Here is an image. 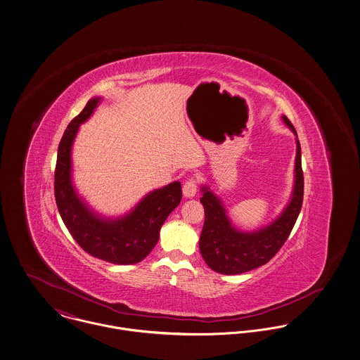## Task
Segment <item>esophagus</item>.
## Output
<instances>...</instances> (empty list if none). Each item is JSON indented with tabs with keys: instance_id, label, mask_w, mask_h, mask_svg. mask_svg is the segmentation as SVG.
Masks as SVG:
<instances>
[{
	"instance_id": "1",
	"label": "esophagus",
	"mask_w": 360,
	"mask_h": 360,
	"mask_svg": "<svg viewBox=\"0 0 360 360\" xmlns=\"http://www.w3.org/2000/svg\"><path fill=\"white\" fill-rule=\"evenodd\" d=\"M198 179L196 178H193V176H191V178H188L186 181H185V184H184V188H182V192H184V196L185 198H193L195 195H196V192H198Z\"/></svg>"
}]
</instances>
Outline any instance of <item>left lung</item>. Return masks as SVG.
I'll use <instances>...</instances> for the list:
<instances>
[{
  "label": "left lung",
  "mask_w": 360,
  "mask_h": 360,
  "mask_svg": "<svg viewBox=\"0 0 360 360\" xmlns=\"http://www.w3.org/2000/svg\"><path fill=\"white\" fill-rule=\"evenodd\" d=\"M284 122L297 135L291 121ZM200 202L204 207V225L200 235V252L205 264L222 275H239L269 262L290 236L300 215L304 200V172L301 165V145L297 139L295 184L291 201L279 218L269 226L252 233L235 229L225 208L217 196L202 188Z\"/></svg>",
  "instance_id": "1"
}]
</instances>
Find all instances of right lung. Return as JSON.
Masks as SVG:
<instances>
[{"instance_id": "obj_1", "label": "right lung", "mask_w": 360, "mask_h": 360, "mask_svg": "<svg viewBox=\"0 0 360 360\" xmlns=\"http://www.w3.org/2000/svg\"><path fill=\"white\" fill-rule=\"evenodd\" d=\"M98 102L99 98L88 101L80 115L70 121L60 139L53 181L55 200L66 228L85 252L110 264H136L156 245L161 225L181 202L182 189L179 182L158 189L120 219L96 217L81 201L70 179V152L81 122L92 115Z\"/></svg>"}]
</instances>
